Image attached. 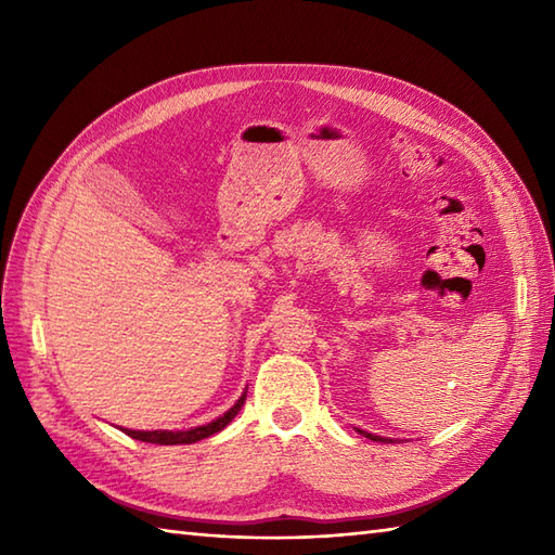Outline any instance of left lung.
Instances as JSON below:
<instances>
[{
    "mask_svg": "<svg viewBox=\"0 0 555 555\" xmlns=\"http://www.w3.org/2000/svg\"><path fill=\"white\" fill-rule=\"evenodd\" d=\"M370 436V439H374V441H386V439H376V436H372V434H367Z\"/></svg>",
    "mask_w": 555,
    "mask_h": 555,
    "instance_id": "left-lung-1",
    "label": "left lung"
}]
</instances>
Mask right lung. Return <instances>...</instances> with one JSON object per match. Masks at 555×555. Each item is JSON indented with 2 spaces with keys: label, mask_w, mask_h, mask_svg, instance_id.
<instances>
[{
  "label": "right lung",
  "mask_w": 555,
  "mask_h": 555,
  "mask_svg": "<svg viewBox=\"0 0 555 555\" xmlns=\"http://www.w3.org/2000/svg\"><path fill=\"white\" fill-rule=\"evenodd\" d=\"M243 400H245V396L238 400V403H235L227 415L223 417H219V420H215V422H209V424H205V427H195V429H191V431H126L128 436H133V439H140V441H145V443H159V446H179V443H195V441H199V439H207V436H211V434H217V431H221L223 427H227V424L238 415V410H241V405H243Z\"/></svg>",
  "instance_id": "1"
}]
</instances>
